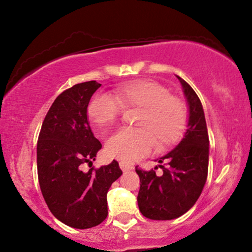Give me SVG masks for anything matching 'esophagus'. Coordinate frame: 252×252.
Returning <instances> with one entry per match:
<instances>
[{"instance_id": "esophagus-1", "label": "esophagus", "mask_w": 252, "mask_h": 252, "mask_svg": "<svg viewBox=\"0 0 252 252\" xmlns=\"http://www.w3.org/2000/svg\"><path fill=\"white\" fill-rule=\"evenodd\" d=\"M119 166H120V168H122V170H123V172L132 171L133 168H134V167L132 166V165L127 164V163H125V161H120V163H119Z\"/></svg>"}]
</instances>
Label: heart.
<instances>
[{"instance_id": "1", "label": "heart", "mask_w": 252, "mask_h": 252, "mask_svg": "<svg viewBox=\"0 0 252 252\" xmlns=\"http://www.w3.org/2000/svg\"><path fill=\"white\" fill-rule=\"evenodd\" d=\"M123 109H139V129L122 128L105 142L110 157L135 161L150 153L155 143L159 149L173 146L181 139L187 125L184 102L171 95L170 89L154 80H134L113 89V97L97 93L91 98L87 116L93 125L103 128L111 125Z\"/></svg>"}]
</instances>
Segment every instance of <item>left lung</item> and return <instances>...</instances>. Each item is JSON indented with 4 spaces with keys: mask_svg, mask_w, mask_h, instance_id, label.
<instances>
[{
    "mask_svg": "<svg viewBox=\"0 0 252 252\" xmlns=\"http://www.w3.org/2000/svg\"><path fill=\"white\" fill-rule=\"evenodd\" d=\"M188 104V124L184 137L173 150L158 158L163 172L142 171L137 204L142 215L153 220L179 218L190 210L204 188L209 167V134L202 103L194 89L180 77ZM157 168V166H156ZM155 168V170H156Z\"/></svg>",
    "mask_w": 252,
    "mask_h": 252,
    "instance_id": "8db88e82",
    "label": "left lung"
}]
</instances>
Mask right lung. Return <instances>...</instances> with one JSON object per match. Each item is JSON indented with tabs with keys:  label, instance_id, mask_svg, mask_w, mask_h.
<instances>
[{
	"label": "right lung",
	"instance_id": "obj_1",
	"mask_svg": "<svg viewBox=\"0 0 252 252\" xmlns=\"http://www.w3.org/2000/svg\"><path fill=\"white\" fill-rule=\"evenodd\" d=\"M99 87L96 81L81 82L58 95L37 140V177L44 201L60 221L78 229L92 228L106 218V194L123 174L117 160L82 170L85 164L93 165L102 148L87 118L88 103Z\"/></svg>",
	"mask_w": 252,
	"mask_h": 252
}]
</instances>
